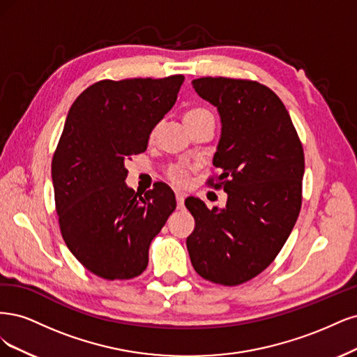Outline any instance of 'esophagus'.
Returning a JSON list of instances; mask_svg holds the SVG:
<instances>
[{
	"instance_id": "esophagus-1",
	"label": "esophagus",
	"mask_w": 357,
	"mask_h": 357,
	"mask_svg": "<svg viewBox=\"0 0 357 357\" xmlns=\"http://www.w3.org/2000/svg\"><path fill=\"white\" fill-rule=\"evenodd\" d=\"M183 195L181 192H176V204H178V209H183Z\"/></svg>"
}]
</instances>
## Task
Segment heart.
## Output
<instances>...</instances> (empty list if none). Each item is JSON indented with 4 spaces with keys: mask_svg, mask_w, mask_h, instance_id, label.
<instances>
[{
    "mask_svg": "<svg viewBox=\"0 0 357 357\" xmlns=\"http://www.w3.org/2000/svg\"><path fill=\"white\" fill-rule=\"evenodd\" d=\"M202 117H212V114L209 109H206L203 107H192V108L187 109L185 114H183V120H185V123L202 119ZM154 133H155V130L151 132V137H154ZM191 172H192L191 166L176 163V165H172L166 170V178L172 183H174V185L183 187V185H187V182L191 176Z\"/></svg>",
    "mask_w": 357,
    "mask_h": 357,
    "instance_id": "obj_1",
    "label": "heart"
}]
</instances>
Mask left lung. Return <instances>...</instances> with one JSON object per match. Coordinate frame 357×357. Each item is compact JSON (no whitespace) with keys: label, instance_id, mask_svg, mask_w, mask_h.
Listing matches in <instances>:
<instances>
[{"label":"left lung","instance_id":"8db88e82","mask_svg":"<svg viewBox=\"0 0 357 357\" xmlns=\"http://www.w3.org/2000/svg\"><path fill=\"white\" fill-rule=\"evenodd\" d=\"M192 87L220 111L213 166L221 175L208 185L228 199L225 209L212 211L199 199L185 200L195 221L187 249L203 279L237 286L266 270L292 231L303 203L304 149L289 112L267 86L203 77Z\"/></svg>","mask_w":357,"mask_h":357}]
</instances>
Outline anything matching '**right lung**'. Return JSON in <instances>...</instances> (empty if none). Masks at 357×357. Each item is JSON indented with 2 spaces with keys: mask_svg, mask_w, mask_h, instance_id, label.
Listing matches in <instances>:
<instances>
[{
  "mask_svg": "<svg viewBox=\"0 0 357 357\" xmlns=\"http://www.w3.org/2000/svg\"><path fill=\"white\" fill-rule=\"evenodd\" d=\"M183 78L100 79L68 112L52 160L56 212L68 249L102 279L142 274L149 245L176 208L163 182L144 197L128 188L124 163L145 151Z\"/></svg>",
  "mask_w": 357,
  "mask_h": 357,
  "instance_id": "right-lung-1",
  "label": "right lung"
}]
</instances>
